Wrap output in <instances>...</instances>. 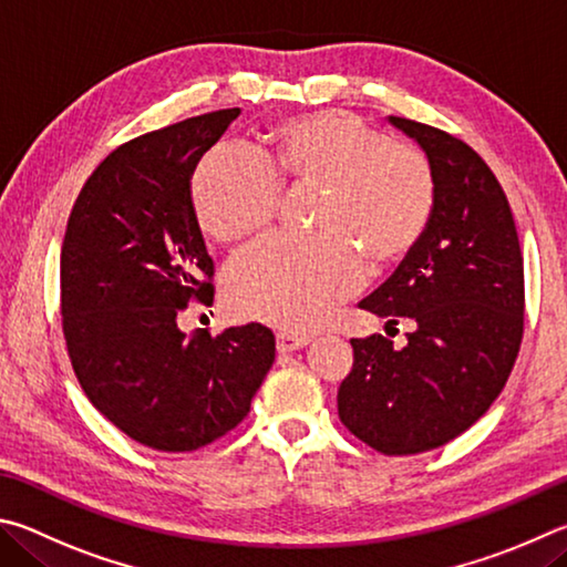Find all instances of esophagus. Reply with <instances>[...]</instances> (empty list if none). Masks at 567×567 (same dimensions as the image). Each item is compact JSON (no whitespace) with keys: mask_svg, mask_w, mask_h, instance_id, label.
Wrapping results in <instances>:
<instances>
[{"mask_svg":"<svg viewBox=\"0 0 567 567\" xmlns=\"http://www.w3.org/2000/svg\"><path fill=\"white\" fill-rule=\"evenodd\" d=\"M309 336H293V333H278L276 336V349L278 353H293V351H301L309 346Z\"/></svg>","mask_w":567,"mask_h":567,"instance_id":"obj_1","label":"esophagus"}]
</instances>
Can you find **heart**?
Masks as SVG:
<instances>
[{
  "instance_id": "heart-1",
  "label": "heart",
  "mask_w": 567,
  "mask_h": 567,
  "mask_svg": "<svg viewBox=\"0 0 567 567\" xmlns=\"http://www.w3.org/2000/svg\"><path fill=\"white\" fill-rule=\"evenodd\" d=\"M278 188H316L313 238H268L226 274L238 316L303 333L369 271H385L421 244L435 212V174L421 148L389 142L346 112H313L266 128L256 162L208 152L192 176L198 226L218 244H238L271 224ZM355 255L360 257L354 258Z\"/></svg>"
}]
</instances>
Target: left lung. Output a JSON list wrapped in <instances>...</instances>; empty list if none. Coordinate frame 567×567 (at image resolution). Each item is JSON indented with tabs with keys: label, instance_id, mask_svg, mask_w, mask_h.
I'll list each match as a JSON object with an SVG mask.
<instances>
[{
	"label": "left lung",
	"instance_id": "1",
	"mask_svg": "<svg viewBox=\"0 0 567 567\" xmlns=\"http://www.w3.org/2000/svg\"><path fill=\"white\" fill-rule=\"evenodd\" d=\"M435 174V212L421 244L361 301L409 343L353 339L339 415L385 455L423 453L468 431L498 399L523 339L525 278L513 212L488 164L441 128L389 116Z\"/></svg>",
	"mask_w": 567,
	"mask_h": 567
}]
</instances>
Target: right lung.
I'll return each mask as SVG.
<instances>
[{"label": "right lung", "mask_w": 567, "mask_h": 567, "mask_svg": "<svg viewBox=\"0 0 567 567\" xmlns=\"http://www.w3.org/2000/svg\"><path fill=\"white\" fill-rule=\"evenodd\" d=\"M241 109L184 118L114 148L76 196L59 261L66 351L86 399L128 439L186 453L246 419L276 355L271 329L186 336L212 306L214 261L192 174Z\"/></svg>", "instance_id": "right-lung-1"}]
</instances>
